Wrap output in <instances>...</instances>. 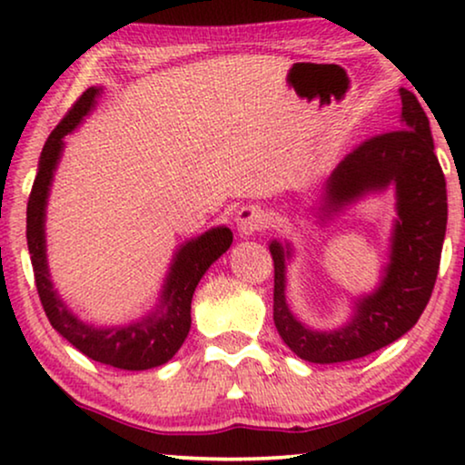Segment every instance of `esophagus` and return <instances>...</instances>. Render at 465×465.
Listing matches in <instances>:
<instances>
[{
    "label": "esophagus",
    "mask_w": 465,
    "mask_h": 465,
    "mask_svg": "<svg viewBox=\"0 0 465 465\" xmlns=\"http://www.w3.org/2000/svg\"><path fill=\"white\" fill-rule=\"evenodd\" d=\"M234 222H237V231L241 234H245V237H250L253 232L264 231L266 224H269V215H266L262 207L245 205L239 209Z\"/></svg>",
    "instance_id": "obj_1"
}]
</instances>
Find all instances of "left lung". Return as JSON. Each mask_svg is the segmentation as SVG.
Wrapping results in <instances>:
<instances>
[{"mask_svg":"<svg viewBox=\"0 0 465 465\" xmlns=\"http://www.w3.org/2000/svg\"><path fill=\"white\" fill-rule=\"evenodd\" d=\"M402 129L360 143L328 177L322 194V222L371 193L396 188L390 262L379 288L358 298L345 326L317 332L296 320L285 302V269L292 245L271 241L275 262L272 320L279 336L298 358L334 364L364 358L398 341L421 317L434 290L447 232V182L434 154L430 120L415 94L400 88Z\"/></svg>","mask_w":465,"mask_h":465,"instance_id":"obj_1","label":"left lung"}]
</instances>
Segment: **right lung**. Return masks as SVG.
<instances>
[{"instance_id":"right-lung-1","label":"right lung","mask_w":465,"mask_h":465,"mask_svg":"<svg viewBox=\"0 0 465 465\" xmlns=\"http://www.w3.org/2000/svg\"><path fill=\"white\" fill-rule=\"evenodd\" d=\"M101 88L93 86L75 101L67 116L56 124L44 143L37 175L27 203V245L34 264L35 288L48 322L63 339L101 364L123 368V371H148L167 364L177 353L190 332V304L193 294L209 266L218 260L232 243V232L226 226H215L201 237L180 245L171 260L169 275L164 279L161 301L150 315L133 322L129 326L94 328L74 315L50 282L46 260V205L56 164L61 161L63 137L82 123V118L97 104Z\"/></svg>"}]
</instances>
